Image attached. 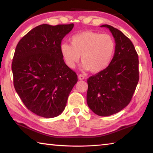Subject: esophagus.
Here are the masks:
<instances>
[{"label": "esophagus", "instance_id": "obj_1", "mask_svg": "<svg viewBox=\"0 0 153 153\" xmlns=\"http://www.w3.org/2000/svg\"><path fill=\"white\" fill-rule=\"evenodd\" d=\"M78 78H79V80H83L84 78H85V76H84L83 74H79L78 75Z\"/></svg>", "mask_w": 153, "mask_h": 153}]
</instances>
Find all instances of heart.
<instances>
[{"mask_svg": "<svg viewBox=\"0 0 153 153\" xmlns=\"http://www.w3.org/2000/svg\"><path fill=\"white\" fill-rule=\"evenodd\" d=\"M70 45H60L62 56L67 66L74 69L81 56L84 70L99 73L111 63L115 52V42L111 36L92 31H84L73 35Z\"/></svg>", "mask_w": 153, "mask_h": 153, "instance_id": "1", "label": "heart"}]
</instances>
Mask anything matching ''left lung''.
<instances>
[{
  "label": "left lung",
  "instance_id": "8db88e82",
  "mask_svg": "<svg viewBox=\"0 0 153 153\" xmlns=\"http://www.w3.org/2000/svg\"><path fill=\"white\" fill-rule=\"evenodd\" d=\"M110 30L116 48L110 65L88 79L87 103L93 112L101 117L116 114L131 101L139 81L138 54L131 41L112 26Z\"/></svg>",
  "mask_w": 153,
  "mask_h": 153
}]
</instances>
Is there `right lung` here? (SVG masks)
Returning <instances> with one entry per match:
<instances>
[{
  "label": "right lung",
  "instance_id": "right-lung-1",
  "mask_svg": "<svg viewBox=\"0 0 153 153\" xmlns=\"http://www.w3.org/2000/svg\"><path fill=\"white\" fill-rule=\"evenodd\" d=\"M74 24H43L33 28L17 44L12 63L15 90L28 110L53 118L65 109L78 79L62 56V39Z\"/></svg>",
  "mask_w": 153,
  "mask_h": 153
}]
</instances>
